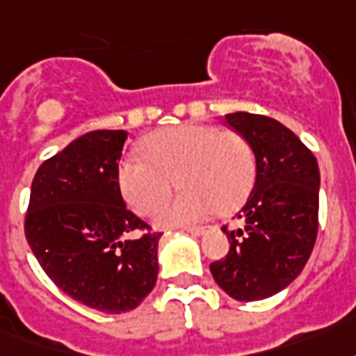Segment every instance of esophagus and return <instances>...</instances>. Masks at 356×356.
Masks as SVG:
<instances>
[{
  "instance_id": "obj_1",
  "label": "esophagus",
  "mask_w": 356,
  "mask_h": 356,
  "mask_svg": "<svg viewBox=\"0 0 356 356\" xmlns=\"http://www.w3.org/2000/svg\"><path fill=\"white\" fill-rule=\"evenodd\" d=\"M184 232L189 233V235H203V233L210 232V227L209 225H191V227H184Z\"/></svg>"
}]
</instances>
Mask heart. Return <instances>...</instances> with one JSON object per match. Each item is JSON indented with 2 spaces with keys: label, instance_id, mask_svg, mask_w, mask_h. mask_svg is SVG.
<instances>
[{
  "label": "heart",
  "instance_id": "b5f03b06",
  "mask_svg": "<svg viewBox=\"0 0 356 356\" xmlns=\"http://www.w3.org/2000/svg\"><path fill=\"white\" fill-rule=\"evenodd\" d=\"M146 155H127L119 165V188L140 216L159 210L176 180L181 193L161 210V225H181L229 214L245 203L256 178V159L248 140L214 124L186 123L149 134Z\"/></svg>",
  "mask_w": 356,
  "mask_h": 356
}]
</instances>
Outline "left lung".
Listing matches in <instances>:
<instances>
[{"label": "left lung", "mask_w": 356, "mask_h": 356, "mask_svg": "<svg viewBox=\"0 0 356 356\" xmlns=\"http://www.w3.org/2000/svg\"><path fill=\"white\" fill-rule=\"evenodd\" d=\"M225 123L252 147L256 181L237 229L222 227L229 252L210 264V273L233 300L258 302L286 288L309 260L321 175L309 147L277 119L235 111Z\"/></svg>", "instance_id": "8db88e82"}]
</instances>
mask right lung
Here are the masks:
<instances>
[{"instance_id": "1", "label": "right lung", "mask_w": 356, "mask_h": 356, "mask_svg": "<svg viewBox=\"0 0 356 356\" xmlns=\"http://www.w3.org/2000/svg\"><path fill=\"white\" fill-rule=\"evenodd\" d=\"M127 132L92 131L43 161L24 233L47 277L104 313L138 307L157 281L161 233L124 207L119 159Z\"/></svg>"}]
</instances>
